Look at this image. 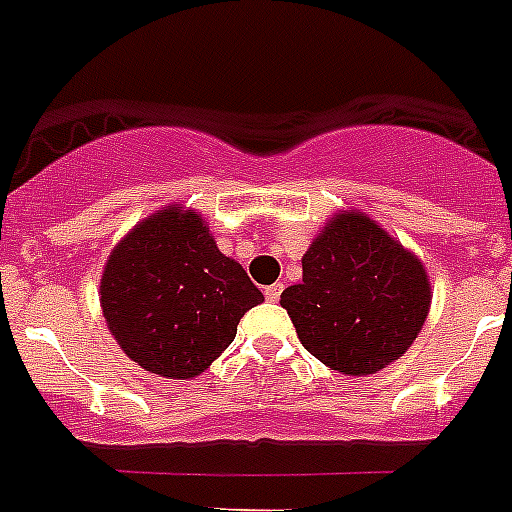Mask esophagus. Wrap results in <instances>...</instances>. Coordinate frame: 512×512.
Wrapping results in <instances>:
<instances>
[{"mask_svg": "<svg viewBox=\"0 0 512 512\" xmlns=\"http://www.w3.org/2000/svg\"><path fill=\"white\" fill-rule=\"evenodd\" d=\"M282 284H269V287L264 289V295H266V300L269 302H279V297H282Z\"/></svg>", "mask_w": 512, "mask_h": 512, "instance_id": "34e87169", "label": "esophagus"}]
</instances>
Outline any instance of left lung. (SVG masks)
Returning <instances> with one entry per match:
<instances>
[{"instance_id":"obj_1","label":"left lung","mask_w":512,"mask_h":512,"mask_svg":"<svg viewBox=\"0 0 512 512\" xmlns=\"http://www.w3.org/2000/svg\"><path fill=\"white\" fill-rule=\"evenodd\" d=\"M302 346L343 374L400 359L431 307L425 269L374 220L343 212L302 256V284L282 292Z\"/></svg>"}]
</instances>
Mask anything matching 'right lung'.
<instances>
[{"instance_id":"obj_1","label":"right lung","mask_w":512,"mask_h":512,"mask_svg":"<svg viewBox=\"0 0 512 512\" xmlns=\"http://www.w3.org/2000/svg\"><path fill=\"white\" fill-rule=\"evenodd\" d=\"M261 300L243 266L217 251L205 220L176 207L135 225L102 277V312L122 351L171 379L205 372Z\"/></svg>"}]
</instances>
